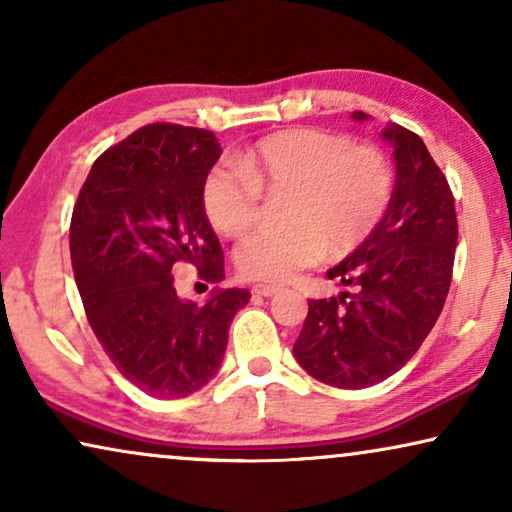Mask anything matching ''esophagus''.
I'll return each mask as SVG.
<instances>
[{"label":"esophagus","mask_w":512,"mask_h":512,"mask_svg":"<svg viewBox=\"0 0 512 512\" xmlns=\"http://www.w3.org/2000/svg\"><path fill=\"white\" fill-rule=\"evenodd\" d=\"M254 293H256V296L270 298V296H275V293H279V286H275V284H256Z\"/></svg>","instance_id":"obj_1"}]
</instances>
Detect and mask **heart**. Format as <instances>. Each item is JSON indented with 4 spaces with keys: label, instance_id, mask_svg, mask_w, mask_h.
Returning <instances> with one entry per match:
<instances>
[{
    "label": "heart",
    "instance_id": "obj_1",
    "mask_svg": "<svg viewBox=\"0 0 512 512\" xmlns=\"http://www.w3.org/2000/svg\"><path fill=\"white\" fill-rule=\"evenodd\" d=\"M263 193H286L289 223L251 233L235 261L247 279L282 284L324 254L342 258L359 249L387 214L394 174L375 146L296 128L263 137L237 165H214L202 181V207L219 233L237 237L261 216Z\"/></svg>",
    "mask_w": 512,
    "mask_h": 512
}]
</instances>
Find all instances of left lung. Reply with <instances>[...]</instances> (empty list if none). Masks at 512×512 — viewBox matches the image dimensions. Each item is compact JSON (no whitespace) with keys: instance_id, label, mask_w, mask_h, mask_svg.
<instances>
[{"instance_id":"1","label":"left lung","mask_w":512,"mask_h":512,"mask_svg":"<svg viewBox=\"0 0 512 512\" xmlns=\"http://www.w3.org/2000/svg\"><path fill=\"white\" fill-rule=\"evenodd\" d=\"M356 121L366 114L354 111ZM396 186L375 233L328 270L354 286L310 300L293 354L317 380L363 389L408 363L443 312L457 249L454 195L422 137L391 123Z\"/></svg>"}]
</instances>
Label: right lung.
Instances as JSON below:
<instances>
[{
    "instance_id": "1",
    "label": "right lung",
    "mask_w": 512,
    "mask_h": 512,
    "mask_svg": "<svg viewBox=\"0 0 512 512\" xmlns=\"http://www.w3.org/2000/svg\"><path fill=\"white\" fill-rule=\"evenodd\" d=\"M221 156L214 132L149 123L90 167L69 226V254L88 324L125 380L153 398H184L216 375L247 289L181 300L174 270L219 284L223 249L202 181Z\"/></svg>"
}]
</instances>
